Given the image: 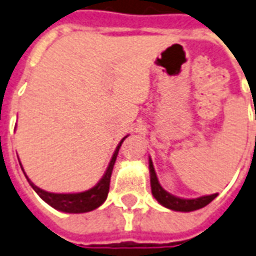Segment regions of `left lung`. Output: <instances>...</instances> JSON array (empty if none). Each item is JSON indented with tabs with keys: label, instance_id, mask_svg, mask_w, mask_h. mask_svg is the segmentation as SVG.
I'll return each mask as SVG.
<instances>
[{
	"label": "left lung",
	"instance_id": "obj_1",
	"mask_svg": "<svg viewBox=\"0 0 256 256\" xmlns=\"http://www.w3.org/2000/svg\"><path fill=\"white\" fill-rule=\"evenodd\" d=\"M150 176H151V192L152 196L156 198V201L163 206L172 209V210H176V212H192V210H197L204 206H206L209 202H212L213 200L217 197L216 194H210V196H202L198 198H180L176 197L172 194L167 193L166 190L163 189L159 180L156 178V172L154 170L152 160L150 159Z\"/></svg>",
	"mask_w": 256,
	"mask_h": 256
}]
</instances>
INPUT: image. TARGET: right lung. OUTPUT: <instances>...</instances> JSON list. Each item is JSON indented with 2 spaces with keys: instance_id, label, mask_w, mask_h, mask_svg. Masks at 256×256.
<instances>
[{
  "instance_id": "add662e5",
  "label": "right lung",
  "mask_w": 256,
  "mask_h": 256,
  "mask_svg": "<svg viewBox=\"0 0 256 256\" xmlns=\"http://www.w3.org/2000/svg\"><path fill=\"white\" fill-rule=\"evenodd\" d=\"M124 139L121 140L120 144L117 146L116 151L113 154L110 163H109V166H108L106 172H105L102 178L100 180L98 184L94 188L86 190V192H82V193H50V192H46V190L40 189L36 185H34L28 178L26 180H30V186L34 188L36 193L39 194L40 198H43L52 208L66 213L90 212L93 209L98 208L100 205H102L104 201L106 200L108 193H109V184H110V176H112L113 166H114L117 154H118V150H120L121 143L124 142Z\"/></svg>"
}]
</instances>
